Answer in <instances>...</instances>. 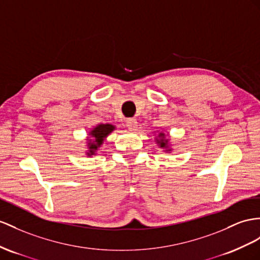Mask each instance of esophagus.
I'll return each instance as SVG.
<instances>
[{
    "label": "esophagus",
    "mask_w": 260,
    "mask_h": 260,
    "mask_svg": "<svg viewBox=\"0 0 260 260\" xmlns=\"http://www.w3.org/2000/svg\"><path fill=\"white\" fill-rule=\"evenodd\" d=\"M126 126L128 129L135 131L137 128V119L136 118H127L126 119Z\"/></svg>",
    "instance_id": "obj_1"
}]
</instances>
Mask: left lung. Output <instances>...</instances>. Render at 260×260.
I'll list each match as a JSON object with an SVG mask.
<instances>
[{
  "instance_id": "1",
  "label": "left lung",
  "mask_w": 260,
  "mask_h": 260,
  "mask_svg": "<svg viewBox=\"0 0 260 260\" xmlns=\"http://www.w3.org/2000/svg\"><path fill=\"white\" fill-rule=\"evenodd\" d=\"M160 136H164V134H160ZM166 143H167V139H161L160 141V147H166Z\"/></svg>"
}]
</instances>
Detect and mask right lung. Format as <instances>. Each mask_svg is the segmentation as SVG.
I'll list each match as a JSON object with an SVG mask.
<instances>
[{
	"mask_svg": "<svg viewBox=\"0 0 260 260\" xmlns=\"http://www.w3.org/2000/svg\"><path fill=\"white\" fill-rule=\"evenodd\" d=\"M114 129V126L110 125V124H101L96 126V127L91 132L93 139V143L89 144V148H90V154H94V150L100 147V145L103 143V139L108 136L110 133Z\"/></svg>",
	"mask_w": 260,
	"mask_h": 260,
	"instance_id": "right-lung-1",
	"label": "right lung"
}]
</instances>
